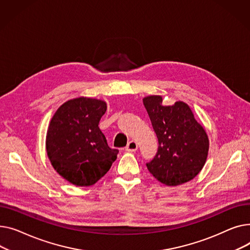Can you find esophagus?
Masks as SVG:
<instances>
[{"label":"esophagus","instance_id":"obj_1","mask_svg":"<svg viewBox=\"0 0 250 250\" xmlns=\"http://www.w3.org/2000/svg\"><path fill=\"white\" fill-rule=\"evenodd\" d=\"M137 148H138V145L134 140L129 141L126 146V150H128V151H135V150H137Z\"/></svg>","mask_w":250,"mask_h":250}]
</instances>
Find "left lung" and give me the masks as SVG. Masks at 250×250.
<instances>
[{"mask_svg": "<svg viewBox=\"0 0 250 250\" xmlns=\"http://www.w3.org/2000/svg\"><path fill=\"white\" fill-rule=\"evenodd\" d=\"M160 96L143 99L158 140L155 156L146 164L153 177L174 187L193 180L206 163L209 140L206 131L196 121L184 102L163 106Z\"/></svg>", "mask_w": 250, "mask_h": 250, "instance_id": "left-lung-1", "label": "left lung"}]
</instances>
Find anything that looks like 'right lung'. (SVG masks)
I'll return each mask as SVG.
<instances>
[{
  "instance_id": "add662e5",
  "label": "right lung",
  "mask_w": 250,
  "mask_h": 250,
  "mask_svg": "<svg viewBox=\"0 0 250 250\" xmlns=\"http://www.w3.org/2000/svg\"><path fill=\"white\" fill-rule=\"evenodd\" d=\"M106 110L104 101L81 97L65 102L52 117L47 155L53 168L72 185L96 184L117 158L119 150L109 147L98 126Z\"/></svg>"
}]
</instances>
